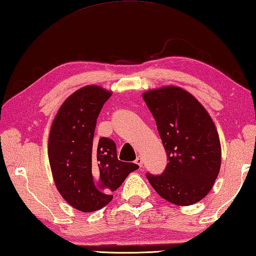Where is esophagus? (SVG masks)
<instances>
[{
	"label": "esophagus",
	"mask_w": 256,
	"mask_h": 256,
	"mask_svg": "<svg viewBox=\"0 0 256 256\" xmlns=\"http://www.w3.org/2000/svg\"><path fill=\"white\" fill-rule=\"evenodd\" d=\"M136 164H137V165H138L139 167H142V165H144V160H142V158L140 156H138V157H137V159H136Z\"/></svg>",
	"instance_id": "obj_1"
}]
</instances>
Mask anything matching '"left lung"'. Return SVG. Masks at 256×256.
Returning <instances> with one entry per match:
<instances>
[{
  "instance_id": "left-lung-1",
  "label": "left lung",
  "mask_w": 256,
  "mask_h": 256,
  "mask_svg": "<svg viewBox=\"0 0 256 256\" xmlns=\"http://www.w3.org/2000/svg\"><path fill=\"white\" fill-rule=\"evenodd\" d=\"M142 98L155 118L168 160L162 174L147 172V180L172 204L197 203L208 194L220 168V137L213 120L178 86L147 91Z\"/></svg>"
}]
</instances>
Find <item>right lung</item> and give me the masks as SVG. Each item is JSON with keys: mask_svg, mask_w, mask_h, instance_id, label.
<instances>
[{"mask_svg": "<svg viewBox=\"0 0 256 256\" xmlns=\"http://www.w3.org/2000/svg\"><path fill=\"white\" fill-rule=\"evenodd\" d=\"M110 96L97 86L76 90L51 126L48 154L56 186L72 207L86 213L107 205L112 192L139 168L119 160L112 139H94L97 118Z\"/></svg>", "mask_w": 256, "mask_h": 256, "instance_id": "right-lung-1", "label": "right lung"}]
</instances>
